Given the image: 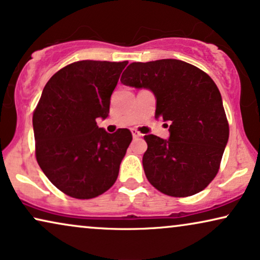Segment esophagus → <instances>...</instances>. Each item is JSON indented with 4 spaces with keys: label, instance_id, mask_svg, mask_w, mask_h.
Segmentation results:
<instances>
[{
    "label": "esophagus",
    "instance_id": "obj_1",
    "mask_svg": "<svg viewBox=\"0 0 260 260\" xmlns=\"http://www.w3.org/2000/svg\"><path fill=\"white\" fill-rule=\"evenodd\" d=\"M132 134H133V138H134V139H139V138L143 137V134L139 133V132H138V131H136V129H133V131H132Z\"/></svg>",
    "mask_w": 260,
    "mask_h": 260
}]
</instances>
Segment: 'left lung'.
Instances as JSON below:
<instances>
[{
    "mask_svg": "<svg viewBox=\"0 0 260 260\" xmlns=\"http://www.w3.org/2000/svg\"><path fill=\"white\" fill-rule=\"evenodd\" d=\"M121 83L148 89L155 119L170 122V137L145 136L143 165L148 182L165 195L202 191L219 171L230 127L217 86L206 72L178 59L132 63Z\"/></svg>",
    "mask_w": 260,
    "mask_h": 260,
    "instance_id": "left-lung-1",
    "label": "left lung"
}]
</instances>
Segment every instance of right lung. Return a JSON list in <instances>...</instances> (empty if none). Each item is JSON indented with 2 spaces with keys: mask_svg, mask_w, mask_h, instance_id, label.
I'll use <instances>...</instances> for the list:
<instances>
[{
  "mask_svg": "<svg viewBox=\"0 0 260 260\" xmlns=\"http://www.w3.org/2000/svg\"><path fill=\"white\" fill-rule=\"evenodd\" d=\"M128 61L81 60L52 76L33 114L38 164L60 191L88 200L106 192L132 141L127 128H99Z\"/></svg>",
  "mask_w": 260,
  "mask_h": 260,
  "instance_id": "add662e5",
  "label": "right lung"
}]
</instances>
